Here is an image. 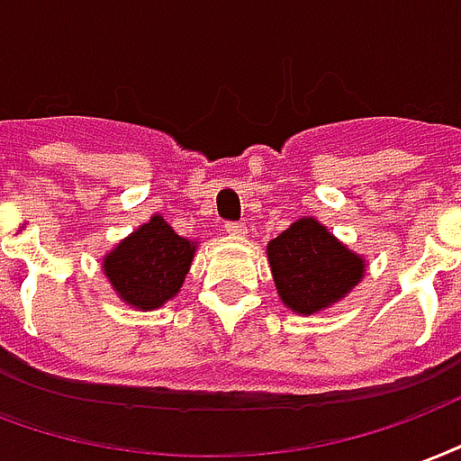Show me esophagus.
<instances>
[{
  "label": "esophagus",
  "mask_w": 461,
  "mask_h": 461,
  "mask_svg": "<svg viewBox=\"0 0 461 461\" xmlns=\"http://www.w3.org/2000/svg\"><path fill=\"white\" fill-rule=\"evenodd\" d=\"M224 230H227V234H231V237H244V234H247V221H227Z\"/></svg>",
  "instance_id": "obj_1"
}]
</instances>
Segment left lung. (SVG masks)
<instances>
[{
	"label": "left lung",
	"mask_w": 461,
	"mask_h": 461,
	"mask_svg": "<svg viewBox=\"0 0 461 461\" xmlns=\"http://www.w3.org/2000/svg\"><path fill=\"white\" fill-rule=\"evenodd\" d=\"M283 305L312 315L342 300L364 278V258L315 217H300L266 247Z\"/></svg>",
	"instance_id": "8db88e82"
}]
</instances>
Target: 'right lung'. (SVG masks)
<instances>
[{"label":"right lung","mask_w":461,"mask_h":461,"mask_svg":"<svg viewBox=\"0 0 461 461\" xmlns=\"http://www.w3.org/2000/svg\"><path fill=\"white\" fill-rule=\"evenodd\" d=\"M195 249L197 241L176 234L161 214H153L102 258V271L119 298L146 312L178 295Z\"/></svg>","instance_id":"right-lung-1"}]
</instances>
